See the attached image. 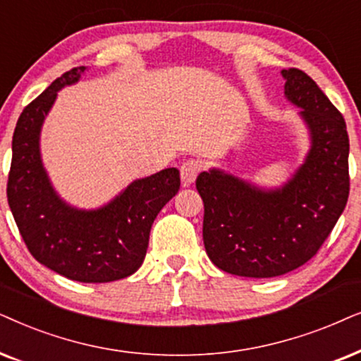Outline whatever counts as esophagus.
<instances>
[{"instance_id": "obj_1", "label": "esophagus", "mask_w": 361, "mask_h": 361, "mask_svg": "<svg viewBox=\"0 0 361 361\" xmlns=\"http://www.w3.org/2000/svg\"><path fill=\"white\" fill-rule=\"evenodd\" d=\"M201 168H203V165H201L200 160H186L183 165L180 166V173H181V181H183L185 186H188L193 183V181L196 180V176H198V173L201 171Z\"/></svg>"}]
</instances>
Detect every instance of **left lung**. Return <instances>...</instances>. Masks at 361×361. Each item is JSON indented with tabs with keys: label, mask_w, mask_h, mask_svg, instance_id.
Here are the masks:
<instances>
[{
	"label": "left lung",
	"mask_w": 361,
	"mask_h": 361,
	"mask_svg": "<svg viewBox=\"0 0 361 361\" xmlns=\"http://www.w3.org/2000/svg\"><path fill=\"white\" fill-rule=\"evenodd\" d=\"M284 94L300 107L310 150L284 186L261 190L221 170L200 173L206 254L221 271L276 277L304 266L319 251L347 206L348 133L343 115L304 71H282Z\"/></svg>",
	"instance_id": "1"
}]
</instances>
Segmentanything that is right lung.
Returning <instances> with one entry per match:
<instances>
[{
    "mask_svg": "<svg viewBox=\"0 0 361 361\" xmlns=\"http://www.w3.org/2000/svg\"><path fill=\"white\" fill-rule=\"evenodd\" d=\"M74 67L19 115L13 135L8 204L32 257L71 281L112 282L132 276L145 259L157 214L180 190V171L166 168L135 180L99 209H77L52 188L42 166L39 133L57 90L80 79Z\"/></svg>",
    "mask_w": 361,
    "mask_h": 361,
    "instance_id": "right-lung-1",
    "label": "right lung"
}]
</instances>
